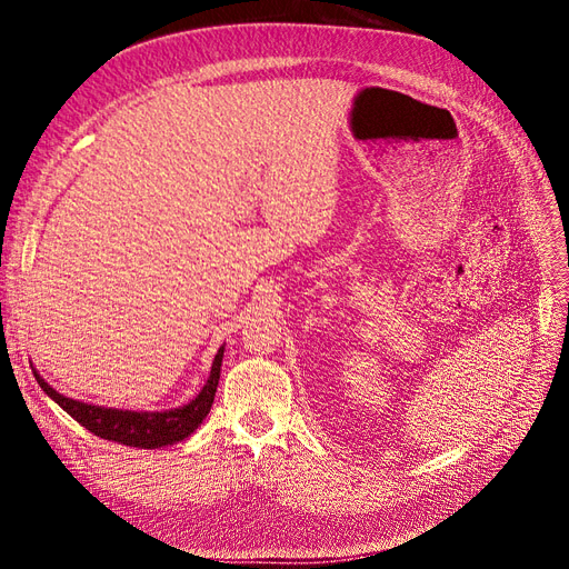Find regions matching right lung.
Returning <instances> with one entry per match:
<instances>
[{"mask_svg": "<svg viewBox=\"0 0 569 569\" xmlns=\"http://www.w3.org/2000/svg\"><path fill=\"white\" fill-rule=\"evenodd\" d=\"M221 360H223V348H219L212 373H209L204 387L200 395L189 401L182 408L174 410H163V412H133V410H117V408H101L92 403H82L67 399L64 395H59L57 390L34 371L37 382L41 385V390L54 401L62 406L78 425H82L87 431H92L94 436L112 442H122L131 447H140V450H157V447H166L172 442L184 440L191 436L207 417L209 408L214 403L217 395V385L221 376Z\"/></svg>", "mask_w": 569, "mask_h": 569, "instance_id": "add662e5", "label": "right lung"}]
</instances>
